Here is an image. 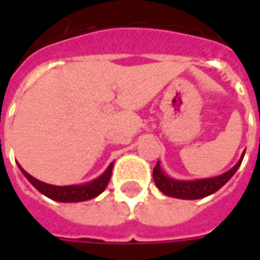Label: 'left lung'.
<instances>
[{
  "label": "left lung",
  "mask_w": 260,
  "mask_h": 260,
  "mask_svg": "<svg viewBox=\"0 0 260 260\" xmlns=\"http://www.w3.org/2000/svg\"><path fill=\"white\" fill-rule=\"evenodd\" d=\"M245 156V153H243ZM242 159L236 164L230 171H227L225 174L215 176V178H208V179H198V181H175L172 178H168L162 169L159 162L156 164L153 169V181L156 186L168 197H174V198H181V200H198V198H204L207 195L214 194L215 191H218L223 185L236 174V171L239 169V166L243 160Z\"/></svg>",
  "instance_id": "obj_1"
}]
</instances>
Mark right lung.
<instances>
[{"instance_id":"add662e5","label":"right lung","mask_w":260,"mask_h":260,"mask_svg":"<svg viewBox=\"0 0 260 260\" xmlns=\"http://www.w3.org/2000/svg\"><path fill=\"white\" fill-rule=\"evenodd\" d=\"M21 169V168H20ZM21 172L24 176L31 182L37 191H40L42 194L49 197L50 200H55L59 203H78V201H86L95 198L96 195H100L110 182L111 172H113V164L107 168L104 174L100 178L94 179L92 182L86 185H69V186H56V185H49L33 178L30 174H27L24 169H21Z\"/></svg>"}]
</instances>
